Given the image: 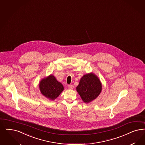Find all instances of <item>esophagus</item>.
Instances as JSON below:
<instances>
[{"label": "esophagus", "instance_id": "1", "mask_svg": "<svg viewBox=\"0 0 145 145\" xmlns=\"http://www.w3.org/2000/svg\"><path fill=\"white\" fill-rule=\"evenodd\" d=\"M68 88L69 89H73L74 86L72 85H68Z\"/></svg>", "mask_w": 145, "mask_h": 145}]
</instances>
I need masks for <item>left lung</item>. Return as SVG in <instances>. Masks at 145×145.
I'll use <instances>...</instances> for the list:
<instances>
[{"instance_id": "obj_1", "label": "left lung", "mask_w": 145, "mask_h": 145, "mask_svg": "<svg viewBox=\"0 0 145 145\" xmlns=\"http://www.w3.org/2000/svg\"><path fill=\"white\" fill-rule=\"evenodd\" d=\"M102 86L100 80L93 74L85 75L77 86V91L84 103H88L97 98L101 92Z\"/></svg>"}]
</instances>
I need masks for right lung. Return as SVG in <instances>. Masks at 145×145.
Wrapping results in <instances>:
<instances>
[{
	"label": "right lung",
	"instance_id": "1",
	"mask_svg": "<svg viewBox=\"0 0 145 145\" xmlns=\"http://www.w3.org/2000/svg\"><path fill=\"white\" fill-rule=\"evenodd\" d=\"M39 86L42 95L52 100L56 99L64 89L62 84L53 75L42 80Z\"/></svg>",
	"mask_w": 145,
	"mask_h": 145
}]
</instances>
